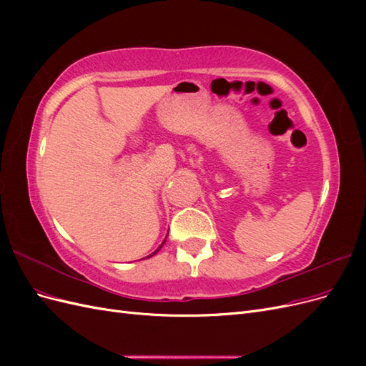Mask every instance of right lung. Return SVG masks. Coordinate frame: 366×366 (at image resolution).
<instances>
[{
  "mask_svg": "<svg viewBox=\"0 0 366 366\" xmlns=\"http://www.w3.org/2000/svg\"><path fill=\"white\" fill-rule=\"evenodd\" d=\"M164 241H166V238H164ZM164 241H163V242H162V244H160V246H159V249H157V250H156V252H152V253H151V254H148V257H147V258H151V257H154V254H156V253H157V252H159V250H160V249H162V246H163V244H164Z\"/></svg>",
  "mask_w": 366,
  "mask_h": 366,
  "instance_id": "right-lung-1",
  "label": "right lung"
}]
</instances>
